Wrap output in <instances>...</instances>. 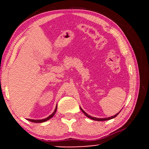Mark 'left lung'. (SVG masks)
Wrapping results in <instances>:
<instances>
[{
	"label": "left lung",
	"mask_w": 149,
	"mask_h": 149,
	"mask_svg": "<svg viewBox=\"0 0 149 149\" xmlns=\"http://www.w3.org/2000/svg\"><path fill=\"white\" fill-rule=\"evenodd\" d=\"M80 110L82 111H83V113L85 114V116H87V117L88 118H90V119H92V120H97V121H104V120H110V119H112V118H115V117H116V116H118V114L119 113H116L115 116H111V117H109V118H95V117H92L91 116H89L88 113H85L84 111L83 110V109H81V108H80Z\"/></svg>",
	"instance_id": "8db88e82"
}]
</instances>
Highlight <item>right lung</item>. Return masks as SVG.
Here are the masks:
<instances>
[{
	"instance_id": "1",
	"label": "right lung",
	"mask_w": 149,
	"mask_h": 149,
	"mask_svg": "<svg viewBox=\"0 0 149 149\" xmlns=\"http://www.w3.org/2000/svg\"><path fill=\"white\" fill-rule=\"evenodd\" d=\"M56 111H57V107H56L55 110H54V111L52 113V114H51L50 116H48L47 118H46L45 119H42V120H32V119H28V120L31 121V122H33V123H42V122H45V121L48 120L49 119H50L51 118L53 117V116L54 115V113H56Z\"/></svg>"
}]
</instances>
